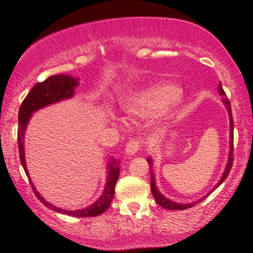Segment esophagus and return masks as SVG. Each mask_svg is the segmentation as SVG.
<instances>
[{
  "label": "esophagus",
  "instance_id": "obj_1",
  "mask_svg": "<svg viewBox=\"0 0 253 253\" xmlns=\"http://www.w3.org/2000/svg\"><path fill=\"white\" fill-rule=\"evenodd\" d=\"M140 149V143L138 140H129L126 145V149H125V152H126L127 156H133L138 152V150Z\"/></svg>",
  "mask_w": 253,
  "mask_h": 253
}]
</instances>
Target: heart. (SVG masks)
Here are the masks:
<instances>
[{
    "instance_id": "obj_1",
    "label": "heart",
    "mask_w": 253,
    "mask_h": 253,
    "mask_svg": "<svg viewBox=\"0 0 253 253\" xmlns=\"http://www.w3.org/2000/svg\"><path fill=\"white\" fill-rule=\"evenodd\" d=\"M183 103L182 92L175 84L158 81L132 92L123 101V108L133 117H146L157 112L159 121L169 120Z\"/></svg>"
}]
</instances>
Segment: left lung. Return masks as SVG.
<instances>
[{
  "mask_svg": "<svg viewBox=\"0 0 253 253\" xmlns=\"http://www.w3.org/2000/svg\"><path fill=\"white\" fill-rule=\"evenodd\" d=\"M217 92H219L220 95L222 96V102H223V106L226 107V109H227V113H228V119H229V152H228V161H227V164H226V168L225 170H223V173L221 176V178H220V181L216 183L215 187L213 188V190L215 189V188L219 187L221 183L225 181L226 177L228 176L229 171L232 169V165H233V118H232V110H231V103H229L227 96H226L225 91H223L222 89V85L221 83L219 84V86H217ZM147 163L150 164V170H151V193H152L153 197H155L156 202L158 203L159 206H162V207L165 208V210H170V211H183V210H187V208H190L193 207V206H195L197 202H201L202 200H205L206 197H207L211 191H210V194H207L206 196H203L201 200H197L195 202H191V203H177L175 201H171V200L168 199V197H165L163 194L159 191L158 188H157L156 185V179H155V176H153V171H152V165H153V162H152V158L149 157L147 158Z\"/></svg>",
  "mask_w": 253,
  "mask_h": 253,
  "instance_id": "8db88e82",
  "label": "left lung"
}]
</instances>
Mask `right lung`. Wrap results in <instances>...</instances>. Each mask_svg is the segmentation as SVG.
Wrapping results in <instances>:
<instances>
[{"instance_id":"obj_1","label":"right lung","mask_w":253,"mask_h":253,"mask_svg":"<svg viewBox=\"0 0 253 253\" xmlns=\"http://www.w3.org/2000/svg\"><path fill=\"white\" fill-rule=\"evenodd\" d=\"M80 85V80L76 77H72L70 75H56V76L48 77L42 83H37L28 95L26 96L24 102L21 103L19 110V130H17V143H19V153L21 164L24 167V170L30 179L32 188H33L34 194L40 202L52 211H56L58 213L68 214V215L76 216V217H89V216H97L102 214L103 211L108 210L112 202L113 197L115 194V184L120 175V161L115 158H110L107 163V182L104 185V189L101 194V196L94 203L88 206V207L82 208V210L76 211H68L63 208H58L52 203L46 201L43 197L40 195L39 191H37L32 182L30 172H28L27 164H26L25 158V134L27 129L28 123H30L32 115L37 110L47 107L50 104H54L60 102V101L69 100L72 98L75 95V89Z\"/></svg>"}]
</instances>
